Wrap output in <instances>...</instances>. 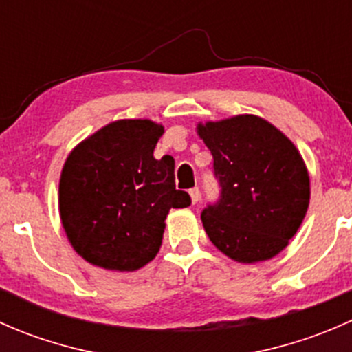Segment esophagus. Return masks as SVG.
<instances>
[{"mask_svg": "<svg viewBox=\"0 0 352 352\" xmlns=\"http://www.w3.org/2000/svg\"><path fill=\"white\" fill-rule=\"evenodd\" d=\"M190 194V199H192V204H197L199 199H201V190H199V187H192V189L189 190Z\"/></svg>", "mask_w": 352, "mask_h": 352, "instance_id": "esophagus-1", "label": "esophagus"}]
</instances>
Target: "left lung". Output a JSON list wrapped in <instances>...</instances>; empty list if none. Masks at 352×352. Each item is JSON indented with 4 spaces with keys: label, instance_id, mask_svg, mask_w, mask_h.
I'll list each match as a JSON object with an SVG mask.
<instances>
[{
    "label": "left lung",
    "instance_id": "8db88e82",
    "mask_svg": "<svg viewBox=\"0 0 352 352\" xmlns=\"http://www.w3.org/2000/svg\"><path fill=\"white\" fill-rule=\"evenodd\" d=\"M212 155L218 201L201 212L209 240L236 262L267 261L300 228L310 179L294 144L255 116L199 124Z\"/></svg>",
    "mask_w": 352,
    "mask_h": 352
}]
</instances>
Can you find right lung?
Instances as JSON below:
<instances>
[{
    "label": "right lung",
    "mask_w": 352,
    "mask_h": 352,
    "mask_svg": "<svg viewBox=\"0 0 352 352\" xmlns=\"http://www.w3.org/2000/svg\"><path fill=\"white\" fill-rule=\"evenodd\" d=\"M163 127L117 120L78 144L59 182V212L74 250L90 264L136 271L155 258L172 208L190 206L175 189L172 156L156 160Z\"/></svg>",
    "instance_id": "1"
}]
</instances>
